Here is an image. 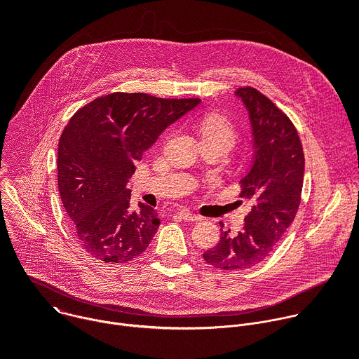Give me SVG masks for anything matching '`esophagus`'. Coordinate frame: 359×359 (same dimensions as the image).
Here are the masks:
<instances>
[{"label": "esophagus", "mask_w": 359, "mask_h": 359, "mask_svg": "<svg viewBox=\"0 0 359 359\" xmlns=\"http://www.w3.org/2000/svg\"><path fill=\"white\" fill-rule=\"evenodd\" d=\"M179 216L183 219V220H186V222H200L203 217L201 216H197V215H194V213H191V212H189V210H182L180 213H179Z\"/></svg>", "instance_id": "esophagus-1"}]
</instances>
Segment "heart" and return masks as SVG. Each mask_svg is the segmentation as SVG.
<instances>
[{
  "mask_svg": "<svg viewBox=\"0 0 359 359\" xmlns=\"http://www.w3.org/2000/svg\"><path fill=\"white\" fill-rule=\"evenodd\" d=\"M198 129L203 142L224 143L231 147L237 139V129L234 123L219 112L203 115L198 122Z\"/></svg>",
  "mask_w": 359,
  "mask_h": 359,
  "instance_id": "1",
  "label": "heart"
}]
</instances>
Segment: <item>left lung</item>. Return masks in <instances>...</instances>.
I'll return each mask as SVG.
<instances>
[{
    "instance_id": "1",
    "label": "left lung",
    "mask_w": 359,
    "mask_h": 359,
    "mask_svg": "<svg viewBox=\"0 0 359 359\" xmlns=\"http://www.w3.org/2000/svg\"><path fill=\"white\" fill-rule=\"evenodd\" d=\"M236 95L251 123L254 161L240 180V197L251 198L252 208L241 231L222 230L220 241L203 254L206 263L226 271L269 257L297 215L304 182L302 144L290 118L255 88H238Z\"/></svg>"
}]
</instances>
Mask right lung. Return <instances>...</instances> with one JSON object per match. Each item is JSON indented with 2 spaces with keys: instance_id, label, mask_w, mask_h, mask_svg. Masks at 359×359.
I'll list each match as a JSON object with an SVG mask.
<instances>
[{
  "instance_id": "obj_1",
  "label": "right lung",
  "mask_w": 359,
  "mask_h": 359,
  "mask_svg": "<svg viewBox=\"0 0 359 359\" xmlns=\"http://www.w3.org/2000/svg\"><path fill=\"white\" fill-rule=\"evenodd\" d=\"M200 99H163L115 92L81 108L58 144V187L82 248L105 263H128L147 248L161 220L139 203L132 212L128 182L159 135Z\"/></svg>"
}]
</instances>
